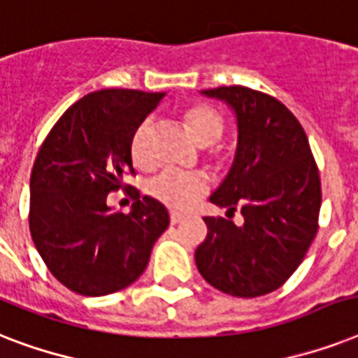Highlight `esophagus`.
<instances>
[{
	"label": "esophagus",
	"instance_id": "esophagus-1",
	"mask_svg": "<svg viewBox=\"0 0 358 358\" xmlns=\"http://www.w3.org/2000/svg\"><path fill=\"white\" fill-rule=\"evenodd\" d=\"M184 221V215L182 213H176V212H171V223L173 224H178Z\"/></svg>",
	"mask_w": 358,
	"mask_h": 358
}]
</instances>
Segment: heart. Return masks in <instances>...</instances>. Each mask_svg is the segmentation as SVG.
<instances>
[{
    "mask_svg": "<svg viewBox=\"0 0 358 358\" xmlns=\"http://www.w3.org/2000/svg\"><path fill=\"white\" fill-rule=\"evenodd\" d=\"M184 119L191 134L202 146H208L223 135L224 124L221 115L206 103H195L185 109ZM150 119H145L134 129L129 139V156L141 169H148L154 162L150 152ZM210 189L208 178L201 173H184V171H162L152 176L146 184V193L163 206L185 212Z\"/></svg>",
    "mask_w": 358,
    "mask_h": 358,
    "instance_id": "obj_1",
    "label": "heart"
}]
</instances>
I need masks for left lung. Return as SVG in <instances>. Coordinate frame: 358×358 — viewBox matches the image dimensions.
I'll return each mask as SVG.
<instances>
[{"label":"left lung","instance_id":"8db88e82","mask_svg":"<svg viewBox=\"0 0 358 358\" xmlns=\"http://www.w3.org/2000/svg\"><path fill=\"white\" fill-rule=\"evenodd\" d=\"M238 117L234 165L210 201L245 223L204 217L208 236L195 252L213 288L234 297L271 294L299 267L316 238L322 182L308 137L282 102L249 87L202 91Z\"/></svg>","mask_w":358,"mask_h":358}]
</instances>
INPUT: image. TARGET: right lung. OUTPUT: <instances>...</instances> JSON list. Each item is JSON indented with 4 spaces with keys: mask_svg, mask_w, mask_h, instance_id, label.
<instances>
[{
    "mask_svg": "<svg viewBox=\"0 0 358 358\" xmlns=\"http://www.w3.org/2000/svg\"><path fill=\"white\" fill-rule=\"evenodd\" d=\"M163 92L103 89L72 103L36 154L31 171L29 230L38 255L59 282L87 297L115 294L143 275L169 213L150 196L131 214H115L107 195L131 189L129 139Z\"/></svg>",
    "mask_w": 358,
    "mask_h": 358,
    "instance_id": "add662e5",
    "label": "right lung"
}]
</instances>
